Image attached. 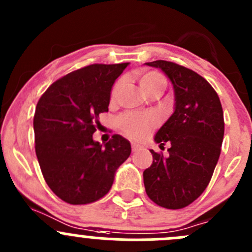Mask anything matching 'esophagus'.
<instances>
[{
	"label": "esophagus",
	"mask_w": 252,
	"mask_h": 252,
	"mask_svg": "<svg viewBox=\"0 0 252 252\" xmlns=\"http://www.w3.org/2000/svg\"><path fill=\"white\" fill-rule=\"evenodd\" d=\"M140 145L139 144H136V142H133V144H131V150H133V151H138L139 149H140Z\"/></svg>",
	"instance_id": "esophagus-1"
}]
</instances>
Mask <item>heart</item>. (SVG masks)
I'll return each instance as SVG.
<instances>
[{
	"label": "heart",
	"mask_w": 252,
	"mask_h": 252,
	"mask_svg": "<svg viewBox=\"0 0 252 252\" xmlns=\"http://www.w3.org/2000/svg\"><path fill=\"white\" fill-rule=\"evenodd\" d=\"M139 83L145 93H150L151 90L157 88H166V79L163 75L157 72H142L139 74ZM122 85V81L118 80L114 84L113 89L111 91V100L113 101L117 97L119 88ZM157 124V117L154 114L139 113V112H128L123 114L118 119L119 129L126 134V136L131 139H144L152 128H155Z\"/></svg>",
	"instance_id": "obj_1"
}]
</instances>
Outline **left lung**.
<instances>
[{"label": "left lung", "mask_w": 252, "mask_h": 252, "mask_svg": "<svg viewBox=\"0 0 252 252\" xmlns=\"http://www.w3.org/2000/svg\"><path fill=\"white\" fill-rule=\"evenodd\" d=\"M146 64L162 69L172 81L175 107L155 136L161 146L171 144L169 156L150 150L154 161L144 171L145 190L156 205L178 210L194 202L212 178L224 135L222 105L215 89L194 70L162 60Z\"/></svg>", "instance_id": "obj_1"}]
</instances>
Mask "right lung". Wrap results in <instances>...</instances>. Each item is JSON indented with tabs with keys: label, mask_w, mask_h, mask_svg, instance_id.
Returning a JSON list of instances; mask_svg holds the SVG:
<instances>
[{
	"label": "right lung",
	"mask_w": 252,
	"mask_h": 252,
	"mask_svg": "<svg viewBox=\"0 0 252 252\" xmlns=\"http://www.w3.org/2000/svg\"><path fill=\"white\" fill-rule=\"evenodd\" d=\"M126 65H86L51 84L37 102L35 152L45 182L64 202L86 205L105 196L130 155V142L118 134L105 146L93 139L98 116L108 112L112 85Z\"/></svg>",
	"instance_id": "1"
}]
</instances>
